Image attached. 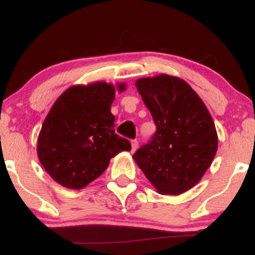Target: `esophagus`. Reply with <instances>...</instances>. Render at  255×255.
<instances>
[{"label": "esophagus", "mask_w": 255, "mask_h": 255, "mask_svg": "<svg viewBox=\"0 0 255 255\" xmlns=\"http://www.w3.org/2000/svg\"><path fill=\"white\" fill-rule=\"evenodd\" d=\"M131 152H135V150L137 148V145H139V141H137L136 139H134V140H131Z\"/></svg>", "instance_id": "esophagus-1"}]
</instances>
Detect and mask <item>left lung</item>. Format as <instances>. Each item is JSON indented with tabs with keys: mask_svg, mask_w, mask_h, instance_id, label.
<instances>
[{
	"mask_svg": "<svg viewBox=\"0 0 255 255\" xmlns=\"http://www.w3.org/2000/svg\"><path fill=\"white\" fill-rule=\"evenodd\" d=\"M157 130L133 154L160 194L178 195L195 186L218 146L215 124L194 90L182 79L160 74L136 80Z\"/></svg>",
	"mask_w": 255,
	"mask_h": 255,
	"instance_id": "1",
	"label": "left lung"
}]
</instances>
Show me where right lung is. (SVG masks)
I'll return each mask as SVG.
<instances>
[{
  "instance_id": "1",
  "label": "right lung",
  "mask_w": 255,
  "mask_h": 255,
  "mask_svg": "<svg viewBox=\"0 0 255 255\" xmlns=\"http://www.w3.org/2000/svg\"><path fill=\"white\" fill-rule=\"evenodd\" d=\"M118 90H126L119 84ZM114 85L97 81L66 90L49 111L38 136L37 153L46 172L63 187L81 189L107 170L110 159L130 151L115 133Z\"/></svg>"
}]
</instances>
